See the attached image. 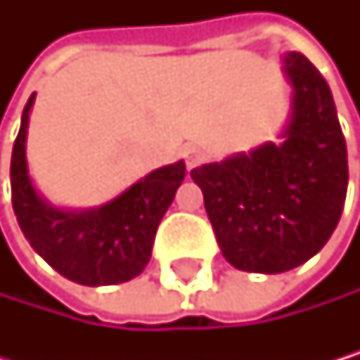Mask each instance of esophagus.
I'll return each mask as SVG.
<instances>
[{
  "instance_id": "1",
  "label": "esophagus",
  "mask_w": 360,
  "mask_h": 360,
  "mask_svg": "<svg viewBox=\"0 0 360 360\" xmlns=\"http://www.w3.org/2000/svg\"><path fill=\"white\" fill-rule=\"evenodd\" d=\"M184 160H186L188 170H192V168H196V166H200L205 162V150L200 146H196V144H188L184 148Z\"/></svg>"
}]
</instances>
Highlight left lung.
Instances as JSON below:
<instances>
[{"label": "left lung", "mask_w": 360, "mask_h": 360, "mask_svg": "<svg viewBox=\"0 0 360 360\" xmlns=\"http://www.w3.org/2000/svg\"><path fill=\"white\" fill-rule=\"evenodd\" d=\"M283 62L294 92L281 142L190 172L224 259L244 272H287L320 252L348 192V150L326 79L302 53Z\"/></svg>", "instance_id": "left-lung-1"}]
</instances>
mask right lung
Listing matches in <instances>:
<instances>
[{
    "mask_svg": "<svg viewBox=\"0 0 360 360\" xmlns=\"http://www.w3.org/2000/svg\"><path fill=\"white\" fill-rule=\"evenodd\" d=\"M34 94L12 146V207L30 246L47 264L79 285H118L136 278L148 264L158 226L186 176L176 162L148 172L114 200L84 212H66L40 196L27 174L25 136Z\"/></svg>",
    "mask_w": 360,
    "mask_h": 360,
    "instance_id": "obj_1",
    "label": "right lung"
}]
</instances>
